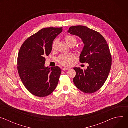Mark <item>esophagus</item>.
Wrapping results in <instances>:
<instances>
[{"mask_svg":"<svg viewBox=\"0 0 128 128\" xmlns=\"http://www.w3.org/2000/svg\"><path fill=\"white\" fill-rule=\"evenodd\" d=\"M69 69V68H63V71H66V70H68Z\"/></svg>","mask_w":128,"mask_h":128,"instance_id":"1","label":"esophagus"}]
</instances>
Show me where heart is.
Here are the masks:
<instances>
[{"instance_id":"obj_1","label":"heart","mask_w":128,"mask_h":128,"mask_svg":"<svg viewBox=\"0 0 128 128\" xmlns=\"http://www.w3.org/2000/svg\"><path fill=\"white\" fill-rule=\"evenodd\" d=\"M65 40L67 44L70 46L71 44L76 45L77 40L74 36H70V35H66L65 37ZM57 44V42L56 40H54L52 44V50H54L56 48ZM74 57L72 55H62L58 58V62L62 65L65 66H69L71 65L72 62V60L74 59Z\"/></svg>"}]
</instances>
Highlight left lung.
<instances>
[{
    "label": "left lung",
    "instance_id": "1",
    "mask_svg": "<svg viewBox=\"0 0 128 128\" xmlns=\"http://www.w3.org/2000/svg\"><path fill=\"white\" fill-rule=\"evenodd\" d=\"M68 33L81 38L84 46L80 62L88 64L84 70L74 68L76 71L74 84L82 92L93 93L103 86L110 71L112 59L108 45L101 34L86 26H71Z\"/></svg>",
    "mask_w": 128,
    "mask_h": 128
}]
</instances>
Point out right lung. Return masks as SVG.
Here are the masks:
<instances>
[{
  "instance_id": "obj_1",
  "label": "right lung",
  "mask_w": 128,
  "mask_h": 128,
  "mask_svg": "<svg viewBox=\"0 0 128 128\" xmlns=\"http://www.w3.org/2000/svg\"><path fill=\"white\" fill-rule=\"evenodd\" d=\"M63 28H46L29 38L21 46L18 57V70L29 92L40 97L48 96L56 88L61 74L58 66L46 67V56Z\"/></svg>"
}]
</instances>
